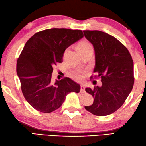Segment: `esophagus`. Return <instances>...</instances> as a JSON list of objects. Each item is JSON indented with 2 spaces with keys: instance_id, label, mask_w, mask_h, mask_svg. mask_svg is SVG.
I'll use <instances>...</instances> for the list:
<instances>
[{
  "instance_id": "esophagus-1",
  "label": "esophagus",
  "mask_w": 146,
  "mask_h": 146,
  "mask_svg": "<svg viewBox=\"0 0 146 146\" xmlns=\"http://www.w3.org/2000/svg\"><path fill=\"white\" fill-rule=\"evenodd\" d=\"M85 86L84 85H81V89H80V92L82 93H84L85 92Z\"/></svg>"
}]
</instances>
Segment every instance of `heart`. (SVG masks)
Instances as JSON below:
<instances>
[{
    "label": "heart",
    "mask_w": 146,
    "mask_h": 146,
    "mask_svg": "<svg viewBox=\"0 0 146 146\" xmlns=\"http://www.w3.org/2000/svg\"><path fill=\"white\" fill-rule=\"evenodd\" d=\"M92 48V46L90 45L89 42H88L87 41H82L81 43H80V44L78 45V51L81 53L82 52L86 50L89 49V48ZM67 51H68V49L66 50L65 52H64V54L66 53V52ZM72 77L76 80L80 81L83 79V76L82 74V73L80 72H74L73 74Z\"/></svg>",
    "instance_id": "b5f03b06"
}]
</instances>
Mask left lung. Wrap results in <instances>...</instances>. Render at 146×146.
<instances>
[{"instance_id": "left-lung-1", "label": "left lung", "mask_w": 146, "mask_h": 146, "mask_svg": "<svg viewBox=\"0 0 146 146\" xmlns=\"http://www.w3.org/2000/svg\"><path fill=\"white\" fill-rule=\"evenodd\" d=\"M84 35L92 44L95 51L96 75L90 78L101 79V87L86 88L85 91L94 98L87 111L98 116L116 111L133 89V61L127 48L115 37L99 30H84Z\"/></svg>"}]
</instances>
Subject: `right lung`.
I'll return each instance as SVG.
<instances>
[{"label":"right lung","instance_id":"right-lung-1","mask_svg":"<svg viewBox=\"0 0 146 146\" xmlns=\"http://www.w3.org/2000/svg\"><path fill=\"white\" fill-rule=\"evenodd\" d=\"M83 37L82 30L51 28L35 33L25 45L17 61V74L26 101L37 111L52 113L80 86L69 78L52 82L53 68L63 61L65 50Z\"/></svg>","mask_w":146,"mask_h":146}]
</instances>
